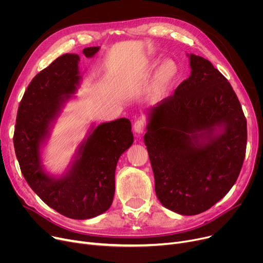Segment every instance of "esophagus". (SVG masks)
Wrapping results in <instances>:
<instances>
[{"instance_id": "34e87169", "label": "esophagus", "mask_w": 263, "mask_h": 263, "mask_svg": "<svg viewBox=\"0 0 263 263\" xmlns=\"http://www.w3.org/2000/svg\"><path fill=\"white\" fill-rule=\"evenodd\" d=\"M146 129V120L137 119L134 123V132L136 135H142Z\"/></svg>"}]
</instances>
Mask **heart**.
<instances>
[{"mask_svg": "<svg viewBox=\"0 0 263 263\" xmlns=\"http://www.w3.org/2000/svg\"><path fill=\"white\" fill-rule=\"evenodd\" d=\"M158 63L159 60L156 58L148 59L140 68V73H149L151 70H154ZM179 73H180V69H179L178 64L174 60H164L159 65L153 78L150 80V83L146 90L147 101L149 103H158L159 101L164 99L178 80Z\"/></svg>", "mask_w": 263, "mask_h": 263, "instance_id": "1", "label": "heart"}]
</instances>
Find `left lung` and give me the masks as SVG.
Wrapping results in <instances>:
<instances>
[{
    "instance_id": "obj_1",
    "label": "left lung",
    "mask_w": 263,
    "mask_h": 263,
    "mask_svg": "<svg viewBox=\"0 0 263 263\" xmlns=\"http://www.w3.org/2000/svg\"><path fill=\"white\" fill-rule=\"evenodd\" d=\"M186 55L191 76L148 110L144 142L160 202L178 214L196 215L236 183L247 127L227 79L208 60Z\"/></svg>"
}]
</instances>
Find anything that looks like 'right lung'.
Returning a JSON list of instances; mask_svg holds the SVG:
<instances>
[{"label": "right lung", "mask_w": 263, "mask_h": 263, "mask_svg": "<svg viewBox=\"0 0 263 263\" xmlns=\"http://www.w3.org/2000/svg\"><path fill=\"white\" fill-rule=\"evenodd\" d=\"M99 49L85 48L83 54L92 58ZM79 62L78 54H64L32 80L19 105L13 146L23 177L41 200L69 218L88 219L109 209L117 162L134 137L127 118L92 123L64 174L46 172L41 149L80 86Z\"/></svg>", "instance_id": "add662e5"}]
</instances>
